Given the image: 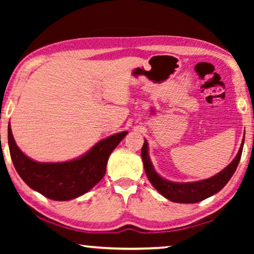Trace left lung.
<instances>
[{
    "instance_id": "1",
    "label": "left lung",
    "mask_w": 254,
    "mask_h": 254,
    "mask_svg": "<svg viewBox=\"0 0 254 254\" xmlns=\"http://www.w3.org/2000/svg\"><path fill=\"white\" fill-rule=\"evenodd\" d=\"M243 144L244 139L242 143H241L240 150L234 158V160L226 168L223 169L221 173H218L217 175L208 179L199 180V182L194 183H174L159 176L156 173V170H154L152 162L149 158L147 140H144L142 150H141V157H142L144 171L147 174L149 182L152 184V186L163 197H166L167 199L171 201H175V203L191 204L198 203V201L216 194L217 191H220L229 183V180L235 173L236 168H238L241 156H242Z\"/></svg>"
}]
</instances>
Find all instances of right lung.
Returning a JSON list of instances; mask_svg holds the SVG:
<instances>
[{
	"mask_svg": "<svg viewBox=\"0 0 254 254\" xmlns=\"http://www.w3.org/2000/svg\"><path fill=\"white\" fill-rule=\"evenodd\" d=\"M127 134L124 131L103 139L74 160L37 162L21 151L10 124L7 127L8 148L16 173L30 188L54 200L74 199L95 186L104 177L110 154Z\"/></svg>",
	"mask_w": 254,
	"mask_h": 254,
	"instance_id": "obj_1",
	"label": "right lung"
}]
</instances>
